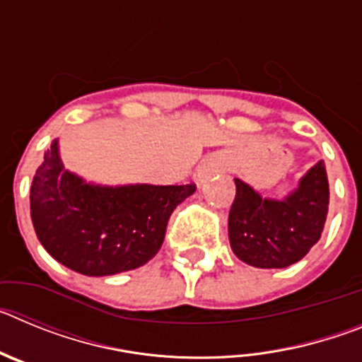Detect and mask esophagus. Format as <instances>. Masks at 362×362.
<instances>
[{
	"mask_svg": "<svg viewBox=\"0 0 362 362\" xmlns=\"http://www.w3.org/2000/svg\"><path fill=\"white\" fill-rule=\"evenodd\" d=\"M223 170V165L221 163H210V165L203 166L199 172H197V183H203L204 179L209 177L210 172H221Z\"/></svg>",
	"mask_w": 362,
	"mask_h": 362,
	"instance_id": "esophagus-1",
	"label": "esophagus"
}]
</instances>
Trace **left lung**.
<instances>
[{
    "label": "left lung",
    "mask_w": 362,
    "mask_h": 362,
    "mask_svg": "<svg viewBox=\"0 0 362 362\" xmlns=\"http://www.w3.org/2000/svg\"><path fill=\"white\" fill-rule=\"evenodd\" d=\"M328 175L319 161L284 199H264L235 179V199L228 216L233 254L255 268H286L305 257L321 239L328 216Z\"/></svg>",
    "instance_id": "8db88e82"
}]
</instances>
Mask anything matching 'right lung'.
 <instances>
[{
    "label": "right lung",
    "instance_id": "add662e5",
    "mask_svg": "<svg viewBox=\"0 0 362 362\" xmlns=\"http://www.w3.org/2000/svg\"><path fill=\"white\" fill-rule=\"evenodd\" d=\"M196 185L101 187L63 168L54 139L30 187V216L43 248L83 276H114L148 263L168 219Z\"/></svg>",
    "mask_w": 362,
    "mask_h": 362
}]
</instances>
